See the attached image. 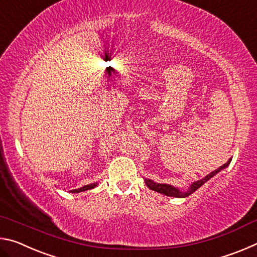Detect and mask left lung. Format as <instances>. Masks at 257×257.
Segmentation results:
<instances>
[{
    "instance_id": "obj_1",
    "label": "left lung",
    "mask_w": 257,
    "mask_h": 257,
    "mask_svg": "<svg viewBox=\"0 0 257 257\" xmlns=\"http://www.w3.org/2000/svg\"><path fill=\"white\" fill-rule=\"evenodd\" d=\"M230 162H231V159H230L227 163H224L223 165H221L220 168H217L216 170L212 171L210 175L204 177L203 179L193 182V184L190 185V187L187 190H180L179 188H177V187H173V186L168 185V184H158V182H154L153 180H151V179H145V184L150 189L154 190V191H158V193H161L163 195H167V196L178 197V198L187 197V196H189L190 194H193L194 191H196L199 188V187L205 184L207 180H210L212 177H214L216 173H219L221 170H223V169L227 168L228 165L230 164Z\"/></svg>"
}]
</instances>
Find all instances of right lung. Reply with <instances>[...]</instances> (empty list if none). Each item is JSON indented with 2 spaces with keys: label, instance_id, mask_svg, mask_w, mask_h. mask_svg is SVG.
Returning <instances> with one entry per match:
<instances>
[{
  "label": "right lung",
  "instance_id": "1",
  "mask_svg": "<svg viewBox=\"0 0 257 257\" xmlns=\"http://www.w3.org/2000/svg\"><path fill=\"white\" fill-rule=\"evenodd\" d=\"M97 186V182L96 184H90V185H86V186H84V187H80V188H78V189H72V190H70L71 193H80V191H85V190H89V189H93V188H95V187Z\"/></svg>",
  "mask_w": 257,
  "mask_h": 257
}]
</instances>
